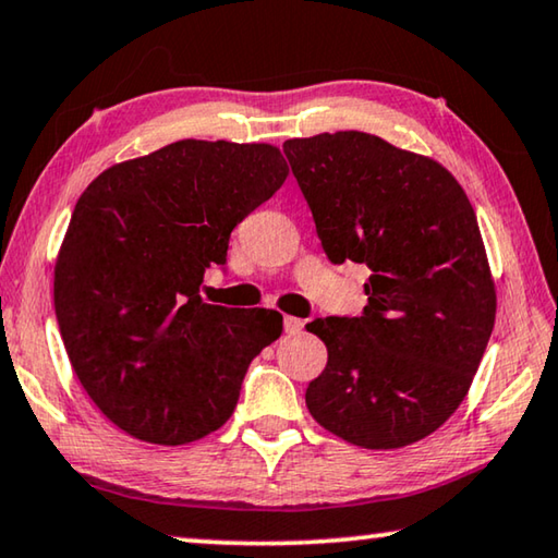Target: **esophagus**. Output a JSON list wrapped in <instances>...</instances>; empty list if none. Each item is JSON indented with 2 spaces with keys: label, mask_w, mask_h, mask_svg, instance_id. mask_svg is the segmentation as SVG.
I'll return each instance as SVG.
<instances>
[{
  "label": "esophagus",
  "mask_w": 558,
  "mask_h": 558,
  "mask_svg": "<svg viewBox=\"0 0 558 558\" xmlns=\"http://www.w3.org/2000/svg\"><path fill=\"white\" fill-rule=\"evenodd\" d=\"M304 329V322L302 319H296V316H284V331L287 333H299Z\"/></svg>",
  "instance_id": "esophagus-1"
}]
</instances>
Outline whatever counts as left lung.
Returning <instances> with one entry per match:
<instances>
[{"mask_svg":"<svg viewBox=\"0 0 558 558\" xmlns=\"http://www.w3.org/2000/svg\"><path fill=\"white\" fill-rule=\"evenodd\" d=\"M284 154L329 259L372 271L362 316L306 324L329 351L308 414L354 447H409L459 409L494 329L474 207L439 161L374 134L287 140Z\"/></svg>","mask_w":558,"mask_h":558,"instance_id":"left-lung-1","label":"left lung"}]
</instances>
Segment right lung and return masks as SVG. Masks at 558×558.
<instances>
[{
	"mask_svg": "<svg viewBox=\"0 0 558 558\" xmlns=\"http://www.w3.org/2000/svg\"><path fill=\"white\" fill-rule=\"evenodd\" d=\"M274 144L182 140L119 161L72 211L54 312L76 379L134 439L179 447L234 414L252 359L281 337L271 308L202 302L229 234L284 184Z\"/></svg>",
	"mask_w": 558,
	"mask_h": 558,
	"instance_id": "obj_1",
	"label": "right lung"
}]
</instances>
